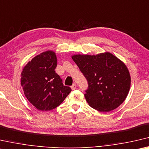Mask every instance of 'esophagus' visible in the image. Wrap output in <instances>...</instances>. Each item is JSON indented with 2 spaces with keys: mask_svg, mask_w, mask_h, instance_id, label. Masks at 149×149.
Returning a JSON list of instances; mask_svg holds the SVG:
<instances>
[{
  "mask_svg": "<svg viewBox=\"0 0 149 149\" xmlns=\"http://www.w3.org/2000/svg\"><path fill=\"white\" fill-rule=\"evenodd\" d=\"M76 88H77L76 84H73L72 86H71V89L72 90V91H74V90L76 89Z\"/></svg>",
  "mask_w": 149,
  "mask_h": 149,
  "instance_id": "34e87169",
  "label": "esophagus"
}]
</instances>
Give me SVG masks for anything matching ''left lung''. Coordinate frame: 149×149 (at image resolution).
<instances>
[{
  "label": "left lung",
  "mask_w": 149,
  "mask_h": 149,
  "mask_svg": "<svg viewBox=\"0 0 149 149\" xmlns=\"http://www.w3.org/2000/svg\"><path fill=\"white\" fill-rule=\"evenodd\" d=\"M71 57L88 82L84 97L90 106L108 112L125 101L130 90L131 76L122 61L109 52Z\"/></svg>",
  "instance_id": "obj_1"
}]
</instances>
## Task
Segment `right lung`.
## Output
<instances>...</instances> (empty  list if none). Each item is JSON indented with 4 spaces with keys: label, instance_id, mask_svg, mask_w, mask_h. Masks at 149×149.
<instances>
[{
    "label": "right lung",
    "instance_id": "add662e5",
    "mask_svg": "<svg viewBox=\"0 0 149 149\" xmlns=\"http://www.w3.org/2000/svg\"><path fill=\"white\" fill-rule=\"evenodd\" d=\"M56 53L48 50L36 55L24 66L20 82L30 103L40 111H50L64 101L71 91L55 72Z\"/></svg>",
    "mask_w": 149,
    "mask_h": 149
}]
</instances>
